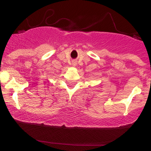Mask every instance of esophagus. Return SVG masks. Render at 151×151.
<instances>
[{
    "instance_id": "obj_1",
    "label": "esophagus",
    "mask_w": 151,
    "mask_h": 151,
    "mask_svg": "<svg viewBox=\"0 0 151 151\" xmlns=\"http://www.w3.org/2000/svg\"><path fill=\"white\" fill-rule=\"evenodd\" d=\"M72 65H73V66L77 65V62H72Z\"/></svg>"
}]
</instances>
